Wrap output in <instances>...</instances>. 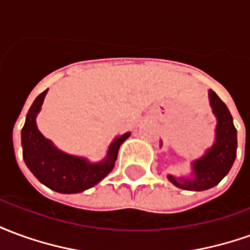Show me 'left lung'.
Wrapping results in <instances>:
<instances>
[{"label": "left lung", "instance_id": "1", "mask_svg": "<svg viewBox=\"0 0 250 250\" xmlns=\"http://www.w3.org/2000/svg\"><path fill=\"white\" fill-rule=\"evenodd\" d=\"M209 100L213 114L217 118L214 145L205 152L204 157L191 163L193 178L168 175L171 184L184 190L202 191L214 188L229 173L236 159L237 130L233 125V118L225 103L211 89L209 91Z\"/></svg>", "mask_w": 250, "mask_h": 250}]
</instances>
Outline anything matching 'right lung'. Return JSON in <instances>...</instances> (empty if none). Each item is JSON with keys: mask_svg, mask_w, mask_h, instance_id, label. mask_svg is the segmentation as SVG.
<instances>
[{"mask_svg": "<svg viewBox=\"0 0 250 250\" xmlns=\"http://www.w3.org/2000/svg\"><path fill=\"white\" fill-rule=\"evenodd\" d=\"M46 92L48 89L35 99L26 114L25 125L21 130L22 157L28 168L41 184L57 193H80L99 184L111 173L120 145L131 135V132L115 138L109 145L107 157L102 162L91 163L85 158L60 151L41 134L36 125V118L40 112Z\"/></svg>", "mask_w": 250, "mask_h": 250, "instance_id": "right-lung-1", "label": "right lung"}]
</instances>
